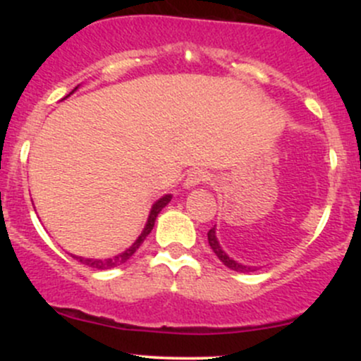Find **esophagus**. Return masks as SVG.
<instances>
[{
  "label": "esophagus",
  "mask_w": 361,
  "mask_h": 361,
  "mask_svg": "<svg viewBox=\"0 0 361 361\" xmlns=\"http://www.w3.org/2000/svg\"><path fill=\"white\" fill-rule=\"evenodd\" d=\"M209 180H210V173L207 171V169L197 168V169H192V171L186 175L185 186H186V188H193V186L205 183V181H209Z\"/></svg>",
  "instance_id": "obj_1"
}]
</instances>
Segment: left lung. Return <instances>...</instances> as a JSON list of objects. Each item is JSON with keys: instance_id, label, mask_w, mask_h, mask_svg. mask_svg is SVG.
I'll return each mask as SVG.
<instances>
[{"instance_id": "obj_1", "label": "left lung", "mask_w": 361, "mask_h": 361, "mask_svg": "<svg viewBox=\"0 0 361 361\" xmlns=\"http://www.w3.org/2000/svg\"><path fill=\"white\" fill-rule=\"evenodd\" d=\"M209 244H210V247H212V251L215 252V255H217V258L221 259L227 268H231V270H234V271H241V273H244V271H255V268L244 267V264L238 263V261L231 259L229 256H227L226 252L222 251V247L219 246V243H217V238H215V229H214V227L209 231Z\"/></svg>"}]
</instances>
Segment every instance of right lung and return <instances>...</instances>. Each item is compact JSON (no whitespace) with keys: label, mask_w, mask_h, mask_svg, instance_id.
Here are the masks:
<instances>
[{"label":"right lung","mask_w":361,"mask_h":361,"mask_svg":"<svg viewBox=\"0 0 361 361\" xmlns=\"http://www.w3.org/2000/svg\"><path fill=\"white\" fill-rule=\"evenodd\" d=\"M74 90H76V88H74ZM74 90H73V91H74ZM73 91H71V93H73ZM169 200H171V195H164L163 198H159V200H157L156 204L152 205L151 214H149L147 224H146V227H144L142 234L139 235L137 241H135L134 244H132V246L128 247V250H126L123 252H120V255L114 256V258H109V259H90V258H81V256H73V258H76L78 261H80V263L86 264V267L97 268V270H110V268H115V267H118V264L126 263V261H127L128 258H130V256L134 255L135 251L139 250L140 244L144 243V239L147 238L149 233H151L152 227H154V222H156L157 214H159L161 210H163L164 207H166V205L169 204Z\"/></svg>","instance_id":"right-lung-1"}]
</instances>
